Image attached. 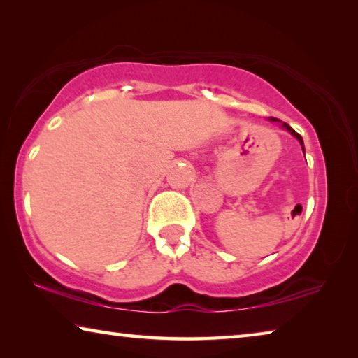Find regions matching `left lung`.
I'll return each instance as SVG.
<instances>
[{
	"label": "left lung",
	"instance_id": "1",
	"mask_svg": "<svg viewBox=\"0 0 358 358\" xmlns=\"http://www.w3.org/2000/svg\"><path fill=\"white\" fill-rule=\"evenodd\" d=\"M270 121H275V123H281V121L278 120V118H270ZM281 128H284V129H286V131H289L290 134H292V136L296 138V141L300 142V145H301V150H303V153H305V145H303V138H301V136L299 134V132H295L292 128H290V126H289L287 123H281Z\"/></svg>",
	"mask_w": 358,
	"mask_h": 358
}]
</instances>
